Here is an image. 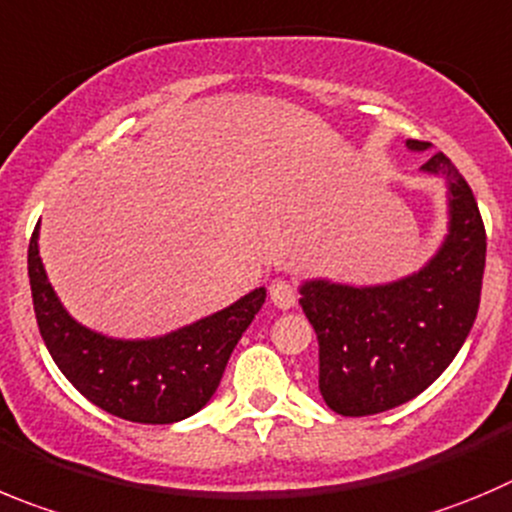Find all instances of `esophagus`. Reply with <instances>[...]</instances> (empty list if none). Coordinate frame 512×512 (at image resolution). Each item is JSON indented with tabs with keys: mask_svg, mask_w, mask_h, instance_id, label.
Instances as JSON below:
<instances>
[{
	"mask_svg": "<svg viewBox=\"0 0 512 512\" xmlns=\"http://www.w3.org/2000/svg\"><path fill=\"white\" fill-rule=\"evenodd\" d=\"M270 300L283 310L293 308L298 303V285L288 278H275L270 285Z\"/></svg>",
	"mask_w": 512,
	"mask_h": 512,
	"instance_id": "34e87169",
	"label": "esophagus"
}]
</instances>
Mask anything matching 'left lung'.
I'll list each match as a JSON object with an SVG mask.
<instances>
[{
  "label": "left lung",
  "instance_id": "left-lung-1",
  "mask_svg": "<svg viewBox=\"0 0 512 512\" xmlns=\"http://www.w3.org/2000/svg\"><path fill=\"white\" fill-rule=\"evenodd\" d=\"M424 151L427 141L409 138ZM450 184V234L424 270L379 288L315 280L303 285L308 321L318 333V386L343 417H369L422 394L465 343L480 308L485 224L465 176L442 151L422 166Z\"/></svg>",
  "mask_w": 512,
  "mask_h": 512
}]
</instances>
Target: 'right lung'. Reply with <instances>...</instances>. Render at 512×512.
Here are the masks:
<instances>
[{
  "label": "right lung",
  "instance_id": "right-lung-1",
  "mask_svg": "<svg viewBox=\"0 0 512 512\" xmlns=\"http://www.w3.org/2000/svg\"><path fill=\"white\" fill-rule=\"evenodd\" d=\"M32 305L57 369L88 401L138 424H171L212 399L234 346L265 303V288L151 341H116L75 323L47 283L37 227L27 250Z\"/></svg>",
  "mask_w": 512,
  "mask_h": 512
}]
</instances>
